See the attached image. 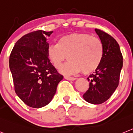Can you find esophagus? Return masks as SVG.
<instances>
[{
    "label": "esophagus",
    "mask_w": 133,
    "mask_h": 133,
    "mask_svg": "<svg viewBox=\"0 0 133 133\" xmlns=\"http://www.w3.org/2000/svg\"><path fill=\"white\" fill-rule=\"evenodd\" d=\"M64 79H65L69 80V81H74L76 79V78H75L73 77H70V76H64Z\"/></svg>",
    "instance_id": "esophagus-1"
}]
</instances>
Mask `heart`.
I'll return each instance as SVG.
<instances>
[{
	"label": "heart",
	"instance_id": "b5f03b06",
	"mask_svg": "<svg viewBox=\"0 0 133 133\" xmlns=\"http://www.w3.org/2000/svg\"><path fill=\"white\" fill-rule=\"evenodd\" d=\"M103 54L100 39L87 33L64 35L59 38L58 44H50L48 48V58L56 69L61 67L67 56L69 60L60 69L65 75L92 73L99 66Z\"/></svg>",
	"mask_w": 133,
	"mask_h": 133
}]
</instances>
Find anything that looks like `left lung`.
<instances>
[{"mask_svg":"<svg viewBox=\"0 0 133 133\" xmlns=\"http://www.w3.org/2000/svg\"><path fill=\"white\" fill-rule=\"evenodd\" d=\"M103 45V58L94 74L88 77L90 86L83 95L85 101L98 105L110 98L118 86L123 65V57L119 44L111 35L95 29Z\"/></svg>","mask_w":133,"mask_h":133,"instance_id":"left-lung-1","label":"left lung"}]
</instances>
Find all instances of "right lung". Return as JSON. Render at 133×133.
Wrapping results in <instances>:
<instances>
[{
	"label": "right lung",
	"instance_id": "1",
	"mask_svg": "<svg viewBox=\"0 0 133 133\" xmlns=\"http://www.w3.org/2000/svg\"><path fill=\"white\" fill-rule=\"evenodd\" d=\"M53 31L37 30L15 43L9 57L15 92L26 105L41 108L49 104L63 76L48 57V37Z\"/></svg>",
	"mask_w": 133,
	"mask_h": 133
}]
</instances>
